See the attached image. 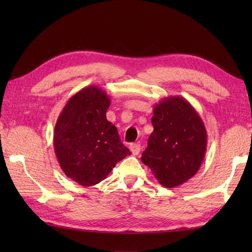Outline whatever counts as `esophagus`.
I'll list each match as a JSON object with an SVG mask.
<instances>
[{
  "mask_svg": "<svg viewBox=\"0 0 252 252\" xmlns=\"http://www.w3.org/2000/svg\"><path fill=\"white\" fill-rule=\"evenodd\" d=\"M130 149H131L132 154L134 155V156H136V155L140 154L141 145H140V144H131V145H130Z\"/></svg>",
  "mask_w": 252,
  "mask_h": 252,
  "instance_id": "esophagus-1",
  "label": "esophagus"
}]
</instances>
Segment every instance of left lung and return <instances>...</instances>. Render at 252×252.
Returning <instances> with one entry per match:
<instances>
[{"label":"left lung","mask_w":252,"mask_h":252,"mask_svg":"<svg viewBox=\"0 0 252 252\" xmlns=\"http://www.w3.org/2000/svg\"><path fill=\"white\" fill-rule=\"evenodd\" d=\"M154 131L142 162L168 189L194 176L205 158L207 131L199 114L181 96H169L154 106Z\"/></svg>","instance_id":"left-lung-1"}]
</instances>
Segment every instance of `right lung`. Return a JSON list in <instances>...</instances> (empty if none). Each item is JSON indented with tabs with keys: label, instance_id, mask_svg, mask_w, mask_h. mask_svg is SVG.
I'll list each match as a JSON object with an SVG mask.
<instances>
[{
	"label": "right lung",
	"instance_id": "1",
	"mask_svg": "<svg viewBox=\"0 0 252 252\" xmlns=\"http://www.w3.org/2000/svg\"><path fill=\"white\" fill-rule=\"evenodd\" d=\"M109 106L105 91L89 85L69 98L57 119L53 140L57 160L63 173L82 186L98 184L131 155L107 120Z\"/></svg>",
	"mask_w": 252,
	"mask_h": 252
}]
</instances>
